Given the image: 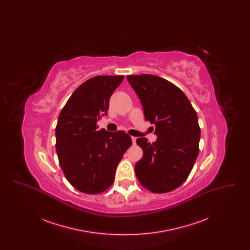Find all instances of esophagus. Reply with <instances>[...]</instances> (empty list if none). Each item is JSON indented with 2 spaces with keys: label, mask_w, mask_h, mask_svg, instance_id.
Segmentation results:
<instances>
[{
  "label": "esophagus",
  "mask_w": 250,
  "mask_h": 250,
  "mask_svg": "<svg viewBox=\"0 0 250 250\" xmlns=\"http://www.w3.org/2000/svg\"><path fill=\"white\" fill-rule=\"evenodd\" d=\"M131 140H132V143L135 145V144H136V140H137V139H136L135 137H131Z\"/></svg>",
  "instance_id": "obj_1"
}]
</instances>
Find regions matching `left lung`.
<instances>
[{"label": "left lung", "mask_w": 250, "mask_h": 250, "mask_svg": "<svg viewBox=\"0 0 250 250\" xmlns=\"http://www.w3.org/2000/svg\"><path fill=\"white\" fill-rule=\"evenodd\" d=\"M126 78L157 136L153 143L146 138L137 139L143 155L135 166L136 176L151 192L174 190L188 179L199 155L197 112L183 91L163 78L150 74Z\"/></svg>", "instance_id": "obj_1"}]
</instances>
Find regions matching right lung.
<instances>
[{
	"instance_id": "1",
	"label": "right lung",
	"mask_w": 250,
	"mask_h": 250,
	"mask_svg": "<svg viewBox=\"0 0 250 250\" xmlns=\"http://www.w3.org/2000/svg\"><path fill=\"white\" fill-rule=\"evenodd\" d=\"M125 76H96L81 84L60 112L56 151L65 178L77 190L99 194L113 184L115 170L132 144L125 131L98 130L97 121Z\"/></svg>"
}]
</instances>
